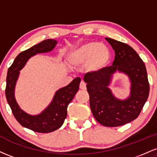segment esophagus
I'll use <instances>...</instances> for the list:
<instances>
[{"label":"esophagus","instance_id":"34e87169","mask_svg":"<svg viewBox=\"0 0 157 157\" xmlns=\"http://www.w3.org/2000/svg\"><path fill=\"white\" fill-rule=\"evenodd\" d=\"M80 88L81 90H86V82H84L83 81L80 82Z\"/></svg>","mask_w":157,"mask_h":157}]
</instances>
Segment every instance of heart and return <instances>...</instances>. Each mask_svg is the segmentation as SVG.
<instances>
[{"label":"heart","instance_id":"b5f03b06","mask_svg":"<svg viewBox=\"0 0 157 157\" xmlns=\"http://www.w3.org/2000/svg\"><path fill=\"white\" fill-rule=\"evenodd\" d=\"M110 58L107 45L96 41H88L74 49L68 55V61L74 68L85 66L88 72L96 74L106 67Z\"/></svg>","mask_w":157,"mask_h":157}]
</instances>
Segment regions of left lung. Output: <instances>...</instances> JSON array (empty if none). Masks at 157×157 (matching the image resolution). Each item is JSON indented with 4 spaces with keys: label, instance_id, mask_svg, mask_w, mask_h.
Instances as JSON below:
<instances>
[{
    "label": "left lung",
    "instance_id": "left-lung-1",
    "mask_svg": "<svg viewBox=\"0 0 157 157\" xmlns=\"http://www.w3.org/2000/svg\"><path fill=\"white\" fill-rule=\"evenodd\" d=\"M115 51L113 65L96 74L84 76L90 97V107L99 124L114 127L124 125L137 118L146 102L149 83L145 63L129 45L110 38H105ZM123 73L129 77L130 94L125 100L114 97L109 88L113 75Z\"/></svg>",
    "mask_w": 157,
    "mask_h": 157
}]
</instances>
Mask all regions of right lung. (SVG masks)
<instances>
[{
  "label": "right lung",
  "instance_id": "right-lung-1",
  "mask_svg": "<svg viewBox=\"0 0 157 157\" xmlns=\"http://www.w3.org/2000/svg\"><path fill=\"white\" fill-rule=\"evenodd\" d=\"M58 41L49 39L20 52L9 68L6 77V97L13 115L24 127L36 132L48 133L59 129L67 116V107L78 91L80 77H77L68 86L60 88L55 94L52 101L41 113L30 115L20 108L15 99L14 90L20 71L28 60L39 53L50 52L56 48Z\"/></svg>",
  "mask_w": 157,
  "mask_h": 157
}]
</instances>
